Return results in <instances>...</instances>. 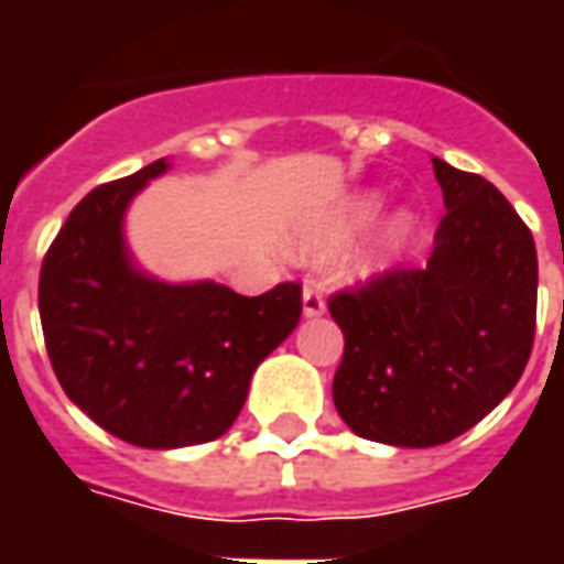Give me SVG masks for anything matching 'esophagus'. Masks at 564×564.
<instances>
[{"label":"esophagus","mask_w":564,"mask_h":564,"mask_svg":"<svg viewBox=\"0 0 564 564\" xmlns=\"http://www.w3.org/2000/svg\"><path fill=\"white\" fill-rule=\"evenodd\" d=\"M302 311H305V317H319V314H326V295H323L317 281H305Z\"/></svg>","instance_id":"obj_1"}]
</instances>
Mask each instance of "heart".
Wrapping results in <instances>:
<instances>
[{
    "label": "heart",
    "mask_w": 564,
    "mask_h": 564,
    "mask_svg": "<svg viewBox=\"0 0 564 564\" xmlns=\"http://www.w3.org/2000/svg\"><path fill=\"white\" fill-rule=\"evenodd\" d=\"M380 210V198L375 193H366V196L354 198V202H347L329 223H323L319 229L307 235L305 245H302V253L314 259H323V257H332L335 250H341L344 245H350L356 235L366 229L368 223L378 217ZM411 214H395L387 226H383V232L378 235V241L375 247L368 250L366 257L359 259V269L368 271L380 265L383 259H390L395 250H402V245L408 241V235H411Z\"/></svg>",
    "instance_id": "b5f03b06"
}]
</instances>
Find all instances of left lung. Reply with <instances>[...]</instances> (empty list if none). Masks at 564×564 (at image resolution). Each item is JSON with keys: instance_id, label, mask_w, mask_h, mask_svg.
<instances>
[{"instance_id": "obj_1", "label": "left lung", "mask_w": 564, "mask_h": 564, "mask_svg": "<svg viewBox=\"0 0 564 564\" xmlns=\"http://www.w3.org/2000/svg\"><path fill=\"white\" fill-rule=\"evenodd\" d=\"M447 214L425 269H387L329 295L344 332L332 380L359 437L447 444L484 420L525 371L538 314L529 226L486 177L432 160Z\"/></svg>"}]
</instances>
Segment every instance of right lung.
<instances>
[{"label":"right lung","instance_id":"obj_1","mask_svg":"<svg viewBox=\"0 0 564 564\" xmlns=\"http://www.w3.org/2000/svg\"><path fill=\"white\" fill-rule=\"evenodd\" d=\"M165 160L90 189L47 247L39 314L72 402L127 444L189 447L220 437L257 366L295 329L302 286L238 295L223 283H160L129 265L123 210Z\"/></svg>","mask_w":564,"mask_h":564}]
</instances>
